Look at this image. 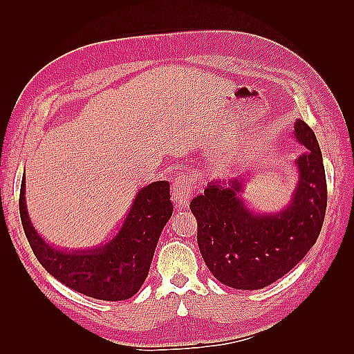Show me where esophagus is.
<instances>
[{
	"label": "esophagus",
	"mask_w": 354,
	"mask_h": 354,
	"mask_svg": "<svg viewBox=\"0 0 354 354\" xmlns=\"http://www.w3.org/2000/svg\"><path fill=\"white\" fill-rule=\"evenodd\" d=\"M193 194V183L189 175H179L173 183L171 196L179 208H185Z\"/></svg>",
	"instance_id": "34e87169"
}]
</instances>
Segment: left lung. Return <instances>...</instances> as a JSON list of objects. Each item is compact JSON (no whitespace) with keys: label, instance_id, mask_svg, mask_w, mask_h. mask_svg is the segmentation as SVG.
<instances>
[{"label":"left lung","instance_id":"left-lung-1","mask_svg":"<svg viewBox=\"0 0 354 354\" xmlns=\"http://www.w3.org/2000/svg\"><path fill=\"white\" fill-rule=\"evenodd\" d=\"M293 137L307 150L295 160L298 181L280 212H254L243 193L248 178L216 179L190 202L198 245L222 284L257 290L295 268L317 242L327 207L326 171L317 135L303 120Z\"/></svg>","mask_w":354,"mask_h":354}]
</instances>
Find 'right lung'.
Segmentation results:
<instances>
[{"instance_id":"obj_1","label":"right lung","mask_w":354,"mask_h":354,"mask_svg":"<svg viewBox=\"0 0 354 354\" xmlns=\"http://www.w3.org/2000/svg\"><path fill=\"white\" fill-rule=\"evenodd\" d=\"M171 213L169 183L155 181L138 190L123 225L109 242L64 250L50 245L35 230L27 213L26 176L21 183V222L36 259L66 288L103 301H123L140 290Z\"/></svg>"}]
</instances>
